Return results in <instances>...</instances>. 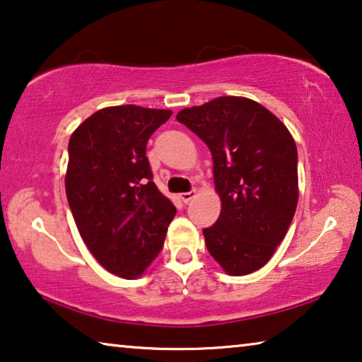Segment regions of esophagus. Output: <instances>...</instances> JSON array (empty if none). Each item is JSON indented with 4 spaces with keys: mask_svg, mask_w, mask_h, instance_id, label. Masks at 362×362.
Here are the masks:
<instances>
[{
    "mask_svg": "<svg viewBox=\"0 0 362 362\" xmlns=\"http://www.w3.org/2000/svg\"><path fill=\"white\" fill-rule=\"evenodd\" d=\"M196 196V192L194 189H192V192H187V193H180V199H182V203H189V201H192L193 198Z\"/></svg>",
    "mask_w": 362,
    "mask_h": 362,
    "instance_id": "esophagus-1",
    "label": "esophagus"
}]
</instances>
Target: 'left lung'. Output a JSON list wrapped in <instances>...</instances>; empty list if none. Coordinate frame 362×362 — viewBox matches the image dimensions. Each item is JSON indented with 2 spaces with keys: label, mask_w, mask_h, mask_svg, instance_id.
<instances>
[{
  "label": "left lung",
  "mask_w": 362,
  "mask_h": 362,
  "mask_svg": "<svg viewBox=\"0 0 362 362\" xmlns=\"http://www.w3.org/2000/svg\"><path fill=\"white\" fill-rule=\"evenodd\" d=\"M209 146L222 199L206 246L230 276L262 268L289 230L298 201L297 146L272 112L246 97H217L177 113Z\"/></svg>",
  "instance_id": "left-lung-1"
}]
</instances>
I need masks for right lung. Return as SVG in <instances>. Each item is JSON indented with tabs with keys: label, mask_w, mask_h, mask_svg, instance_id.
<instances>
[{
	"label": "right lung",
	"mask_w": 362,
	"mask_h": 362,
	"mask_svg": "<svg viewBox=\"0 0 362 362\" xmlns=\"http://www.w3.org/2000/svg\"><path fill=\"white\" fill-rule=\"evenodd\" d=\"M170 110L108 107L69 142L65 192L79 235L107 272L124 279L156 259L175 207L153 182L146 142Z\"/></svg>",
	"instance_id": "add662e5"
}]
</instances>
